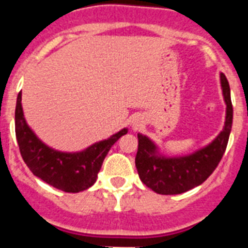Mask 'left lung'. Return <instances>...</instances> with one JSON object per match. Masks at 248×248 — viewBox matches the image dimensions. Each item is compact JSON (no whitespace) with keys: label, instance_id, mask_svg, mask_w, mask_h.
Returning a JSON list of instances; mask_svg holds the SVG:
<instances>
[{"label":"left lung","instance_id":"left-lung-1","mask_svg":"<svg viewBox=\"0 0 248 248\" xmlns=\"http://www.w3.org/2000/svg\"><path fill=\"white\" fill-rule=\"evenodd\" d=\"M227 117L223 131L211 144L184 157L167 158L158 155L155 144L147 136L138 134L135 165L140 180L158 194H181L201 185L211 175L223 158L233 124L231 87L224 73H220Z\"/></svg>","mask_w":248,"mask_h":248}]
</instances>
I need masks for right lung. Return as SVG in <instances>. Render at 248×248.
Segmentation results:
<instances>
[{"instance_id": "obj_1", "label": "right lung", "mask_w": 248, "mask_h": 248, "mask_svg": "<svg viewBox=\"0 0 248 248\" xmlns=\"http://www.w3.org/2000/svg\"><path fill=\"white\" fill-rule=\"evenodd\" d=\"M15 134L21 157L33 175L63 192L78 193L93 185L105 155L121 136L127 134V128L121 130L109 139L93 144L82 152L54 151L42 143L25 122L20 91L15 108Z\"/></svg>"}]
</instances>
